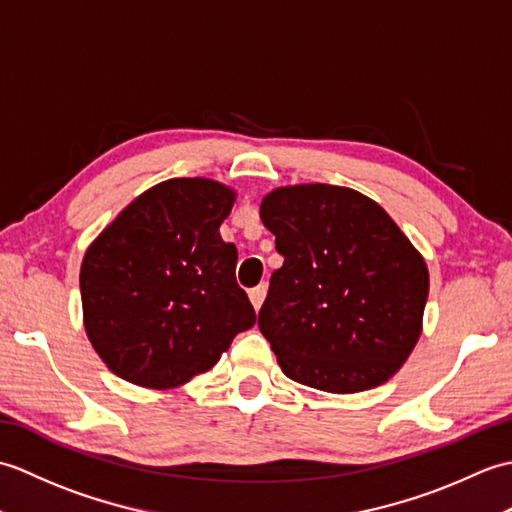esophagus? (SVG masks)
I'll use <instances>...</instances> for the list:
<instances>
[{"label": "esophagus", "mask_w": 512, "mask_h": 512, "mask_svg": "<svg viewBox=\"0 0 512 512\" xmlns=\"http://www.w3.org/2000/svg\"><path fill=\"white\" fill-rule=\"evenodd\" d=\"M248 299H250V303H253L255 310L262 308V303H264V299H266V284H259V286H255L253 290H250V292H248Z\"/></svg>", "instance_id": "esophagus-1"}]
</instances>
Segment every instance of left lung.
Here are the masks:
<instances>
[{"label":"left lung","instance_id":"obj_1","mask_svg":"<svg viewBox=\"0 0 512 512\" xmlns=\"http://www.w3.org/2000/svg\"><path fill=\"white\" fill-rule=\"evenodd\" d=\"M259 217L284 257L257 321L281 372L330 394L387 383L422 332L418 248L378 202L334 184L273 189Z\"/></svg>","mask_w":512,"mask_h":512}]
</instances>
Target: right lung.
<instances>
[{
	"label": "right lung",
	"mask_w": 512,
	"mask_h": 512,
	"mask_svg": "<svg viewBox=\"0 0 512 512\" xmlns=\"http://www.w3.org/2000/svg\"><path fill=\"white\" fill-rule=\"evenodd\" d=\"M237 193L211 178H171L140 193L85 250V334L127 383L173 389L220 361L255 325L237 286V248L220 226Z\"/></svg>",
	"instance_id": "obj_1"
}]
</instances>
